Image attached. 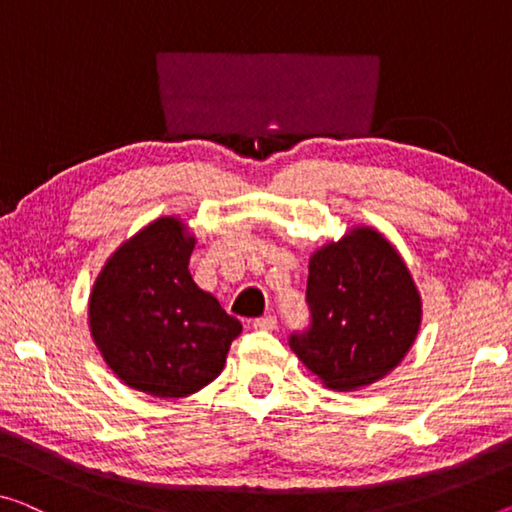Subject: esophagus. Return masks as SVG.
<instances>
[{
  "mask_svg": "<svg viewBox=\"0 0 512 512\" xmlns=\"http://www.w3.org/2000/svg\"><path fill=\"white\" fill-rule=\"evenodd\" d=\"M254 329H261V332H274L277 329V318L274 316H263L254 320Z\"/></svg>",
  "mask_w": 512,
  "mask_h": 512,
  "instance_id": "esophagus-1",
  "label": "esophagus"
}]
</instances>
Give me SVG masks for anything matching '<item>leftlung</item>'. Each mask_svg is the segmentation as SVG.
Returning a JSON list of instances; mask_svg holds the SVG:
<instances>
[{
    "mask_svg": "<svg viewBox=\"0 0 512 512\" xmlns=\"http://www.w3.org/2000/svg\"><path fill=\"white\" fill-rule=\"evenodd\" d=\"M311 325L290 334L302 364L334 391H357L389 375L421 327V295L396 247L355 226L313 251L306 281Z\"/></svg>",
    "mask_w": 512,
    "mask_h": 512,
    "instance_id": "left-lung-1",
    "label": "left lung"
}]
</instances>
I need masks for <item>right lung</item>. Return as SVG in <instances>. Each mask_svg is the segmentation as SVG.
Returning a JSON list of instances; mask_svg holds the SVG:
<instances>
[{
  "label": "right lung",
  "mask_w": 512,
  "mask_h": 512,
  "mask_svg": "<svg viewBox=\"0 0 512 512\" xmlns=\"http://www.w3.org/2000/svg\"><path fill=\"white\" fill-rule=\"evenodd\" d=\"M194 235L160 217L107 258L89 297V329L107 366L155 398H185L222 373L242 332L190 270Z\"/></svg>",
  "instance_id": "1"
}]
</instances>
